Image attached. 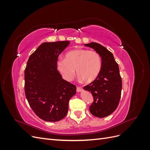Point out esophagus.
<instances>
[{
    "label": "esophagus",
    "instance_id": "esophagus-1",
    "mask_svg": "<svg viewBox=\"0 0 150 150\" xmlns=\"http://www.w3.org/2000/svg\"><path fill=\"white\" fill-rule=\"evenodd\" d=\"M76 91H77V92H78V93L81 92V91H83V88H81V87H77Z\"/></svg>",
    "mask_w": 150,
    "mask_h": 150
}]
</instances>
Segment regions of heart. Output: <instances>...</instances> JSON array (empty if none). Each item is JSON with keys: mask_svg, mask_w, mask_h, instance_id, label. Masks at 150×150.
I'll return each mask as SVG.
<instances>
[{"mask_svg": "<svg viewBox=\"0 0 150 150\" xmlns=\"http://www.w3.org/2000/svg\"><path fill=\"white\" fill-rule=\"evenodd\" d=\"M102 67L101 58L94 51L80 49L73 50L57 61V69L62 78L67 81L74 78L76 74L86 83H91L97 78Z\"/></svg>", "mask_w": 150, "mask_h": 150, "instance_id": "obj_1", "label": "heart"}]
</instances>
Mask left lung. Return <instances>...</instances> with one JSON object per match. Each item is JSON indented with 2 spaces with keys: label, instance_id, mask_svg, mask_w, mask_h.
<instances>
[{
  "label": "left lung",
  "instance_id": "8db88e82",
  "mask_svg": "<svg viewBox=\"0 0 150 150\" xmlns=\"http://www.w3.org/2000/svg\"><path fill=\"white\" fill-rule=\"evenodd\" d=\"M84 45L97 52L102 61L101 70L97 78L84 87L94 98L89 111L98 117H106L116 110L120 100L122 81L119 66L113 54L102 45L96 42Z\"/></svg>",
  "mask_w": 150,
  "mask_h": 150
}]
</instances>
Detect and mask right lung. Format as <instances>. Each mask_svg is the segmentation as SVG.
<instances>
[{"mask_svg": "<svg viewBox=\"0 0 150 150\" xmlns=\"http://www.w3.org/2000/svg\"><path fill=\"white\" fill-rule=\"evenodd\" d=\"M69 41L44 42L30 56L24 72L25 93L39 118L56 122L64 118L76 86L62 78L57 69L59 54Z\"/></svg>", "mask_w": 150, "mask_h": 150, "instance_id": "add662e5", "label": "right lung"}]
</instances>
